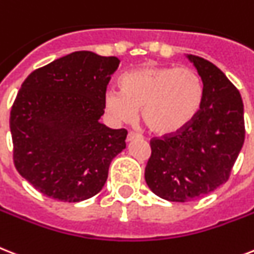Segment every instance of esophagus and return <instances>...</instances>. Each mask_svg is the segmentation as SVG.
Returning <instances> with one entry per match:
<instances>
[{"instance_id":"34e87169","label":"esophagus","mask_w":254,"mask_h":254,"mask_svg":"<svg viewBox=\"0 0 254 254\" xmlns=\"http://www.w3.org/2000/svg\"><path fill=\"white\" fill-rule=\"evenodd\" d=\"M135 138H142V135L139 133H135V131H129L127 133V141H133Z\"/></svg>"}]
</instances>
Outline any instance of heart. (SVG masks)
I'll use <instances>...</instances> for the list:
<instances>
[{"label":"heart","mask_w":254,"mask_h":254,"mask_svg":"<svg viewBox=\"0 0 254 254\" xmlns=\"http://www.w3.org/2000/svg\"><path fill=\"white\" fill-rule=\"evenodd\" d=\"M121 91L108 88L106 108L115 119L130 123L142 109V120L155 134H175L198 115L203 100V82L188 66H156L147 64L121 77Z\"/></svg>","instance_id":"b5f03b06"}]
</instances>
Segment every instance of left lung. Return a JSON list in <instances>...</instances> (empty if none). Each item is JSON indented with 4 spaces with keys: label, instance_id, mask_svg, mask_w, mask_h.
<instances>
[{
    "label": "left lung",
    "instance_id": "obj_1",
    "mask_svg": "<svg viewBox=\"0 0 254 254\" xmlns=\"http://www.w3.org/2000/svg\"><path fill=\"white\" fill-rule=\"evenodd\" d=\"M203 82L198 115L175 134L154 137L145 168L148 188L160 198L188 202L209 194L230 179L245 138L239 90L219 67L188 55Z\"/></svg>",
    "mask_w": 254,
    "mask_h": 254
}]
</instances>
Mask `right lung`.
<instances>
[{"mask_svg": "<svg viewBox=\"0 0 254 254\" xmlns=\"http://www.w3.org/2000/svg\"><path fill=\"white\" fill-rule=\"evenodd\" d=\"M117 57L79 51L34 70L10 112L14 166L35 189L64 202L102 190L127 129L99 123Z\"/></svg>", "mask_w": 254, "mask_h": 254, "instance_id": "right-lung-1", "label": "right lung"}]
</instances>
